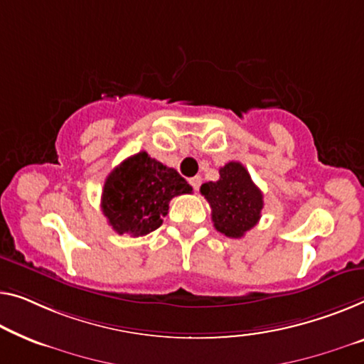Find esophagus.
Segmentation results:
<instances>
[{
  "instance_id": "34e87169",
  "label": "esophagus",
  "mask_w": 364,
  "mask_h": 364,
  "mask_svg": "<svg viewBox=\"0 0 364 364\" xmlns=\"http://www.w3.org/2000/svg\"><path fill=\"white\" fill-rule=\"evenodd\" d=\"M189 183H191L194 191H199L200 183H203V180H200V176H194V178H191V180H189Z\"/></svg>"
}]
</instances>
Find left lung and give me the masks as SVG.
<instances>
[{"label": "left lung", "mask_w": 364, "mask_h": 364, "mask_svg": "<svg viewBox=\"0 0 364 364\" xmlns=\"http://www.w3.org/2000/svg\"><path fill=\"white\" fill-rule=\"evenodd\" d=\"M217 181L200 186V194L213 209L215 229L230 238H240L258 224L263 194L252 181L247 168L238 161L222 166Z\"/></svg>", "instance_id": "8db88e82"}]
</instances>
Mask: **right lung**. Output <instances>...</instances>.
<instances>
[{
    "label": "right lung",
    "mask_w": 364,
    "mask_h": 364,
    "mask_svg": "<svg viewBox=\"0 0 364 364\" xmlns=\"http://www.w3.org/2000/svg\"><path fill=\"white\" fill-rule=\"evenodd\" d=\"M193 188L175 168L139 151L114 168L106 178L101 209L119 235L142 237L159 229L175 196Z\"/></svg>",
    "instance_id": "obj_1"
}]
</instances>
